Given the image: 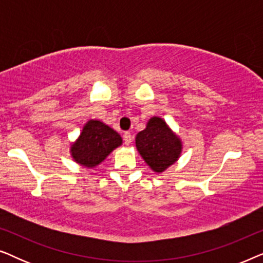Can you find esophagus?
<instances>
[{
	"mask_svg": "<svg viewBox=\"0 0 263 263\" xmlns=\"http://www.w3.org/2000/svg\"><path fill=\"white\" fill-rule=\"evenodd\" d=\"M123 140H124V143L127 146H129L132 143V140H133V136L129 132H125L124 135H123Z\"/></svg>",
	"mask_w": 263,
	"mask_h": 263,
	"instance_id": "34e87169",
	"label": "esophagus"
}]
</instances>
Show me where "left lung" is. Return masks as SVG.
<instances>
[{
  "mask_svg": "<svg viewBox=\"0 0 263 263\" xmlns=\"http://www.w3.org/2000/svg\"><path fill=\"white\" fill-rule=\"evenodd\" d=\"M135 146L145 163L156 174H163L179 159L183 142L161 117L153 116L138 133Z\"/></svg>",
  "mask_w": 263,
  "mask_h": 263,
  "instance_id": "8db88e82",
  "label": "left lung"
}]
</instances>
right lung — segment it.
<instances>
[{
  "label": "right lung",
  "mask_w": 263,
  "mask_h": 263,
  "mask_svg": "<svg viewBox=\"0 0 263 263\" xmlns=\"http://www.w3.org/2000/svg\"><path fill=\"white\" fill-rule=\"evenodd\" d=\"M123 143L116 130L99 120H88L80 135L70 143L69 152L75 163L86 168H95Z\"/></svg>",
  "instance_id": "obj_1"
}]
</instances>
